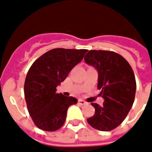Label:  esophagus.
Masks as SVG:
<instances>
[{
    "label": "esophagus",
    "instance_id": "1",
    "mask_svg": "<svg viewBox=\"0 0 152 152\" xmlns=\"http://www.w3.org/2000/svg\"><path fill=\"white\" fill-rule=\"evenodd\" d=\"M78 103L80 104V105H85V104H87V103H86L84 100H81V99L78 100Z\"/></svg>",
    "mask_w": 152,
    "mask_h": 152
}]
</instances>
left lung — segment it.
<instances>
[{
	"label": "left lung",
	"mask_w": 152,
	"mask_h": 152,
	"mask_svg": "<svg viewBox=\"0 0 152 152\" xmlns=\"http://www.w3.org/2000/svg\"><path fill=\"white\" fill-rule=\"evenodd\" d=\"M84 61L96 68L97 88L103 105L92 103L94 115L88 123L100 131H111L123 122L135 100L136 82L133 70L124 58L112 51L90 50Z\"/></svg>",
	"instance_id": "8db88e82"
}]
</instances>
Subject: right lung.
Here are the masks:
<instances>
[{"label": "right lung", "mask_w": 152, "mask_h": 152, "mask_svg": "<svg viewBox=\"0 0 152 152\" xmlns=\"http://www.w3.org/2000/svg\"><path fill=\"white\" fill-rule=\"evenodd\" d=\"M87 49H53L31 65L24 83L28 111L39 129L53 132L65 122L67 110L77 99L56 93V87L66 79L72 68L81 61Z\"/></svg>", "instance_id": "add662e5"}]
</instances>
